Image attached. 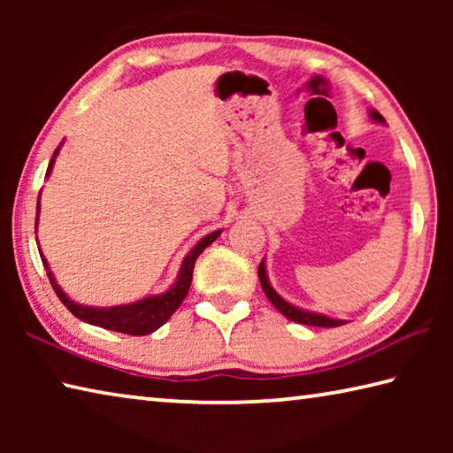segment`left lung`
<instances>
[{
	"instance_id": "1",
	"label": "left lung",
	"mask_w": 453,
	"mask_h": 453,
	"mask_svg": "<svg viewBox=\"0 0 453 453\" xmlns=\"http://www.w3.org/2000/svg\"><path fill=\"white\" fill-rule=\"evenodd\" d=\"M370 116L373 121H380V124H386V119L381 118V113H378L375 110L370 111ZM257 275H259V283H262V288L265 291L267 300H270L275 310H280L283 316L288 319L296 321V324H305V326H318V327H337L342 324H346L343 319H334V318H327V316H321V313H311V311H303L300 308H296V305L288 303L283 300L281 296L275 294V289L270 286V280H267V273H265V264L262 262L257 267Z\"/></svg>"
}]
</instances>
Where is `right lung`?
Here are the masks:
<instances>
[{"label":"right lung","instance_id":"add662e5","mask_svg":"<svg viewBox=\"0 0 453 453\" xmlns=\"http://www.w3.org/2000/svg\"><path fill=\"white\" fill-rule=\"evenodd\" d=\"M58 151H59V148L53 151V157H51V162L48 165V175L51 172L53 162H56ZM37 216H40V203H37V210H35V229H37ZM219 234H221V229L208 234L202 242L196 245L194 250L189 251L186 257H183V264H181V270L178 273V280H175L173 286L167 289L165 294L150 296V297H145V300L126 303V305H116V308H91V305H80V303L72 302L70 297H67L64 291H61V288L58 286L56 280H53V275H51L50 267H48V262H45L42 251H40V256H42V262L45 265V270H48V278H50L53 291H56L61 303H64L75 318L81 319V321H88V324H91V326L111 329V332H119V334H127V335H148L151 332H156L157 327H162L165 321L172 318V313L180 308L183 297H186L188 291H189L191 275H194V265H196L197 256L202 254V251L208 248V245L216 242Z\"/></svg>","mask_w":453,"mask_h":453}]
</instances>
